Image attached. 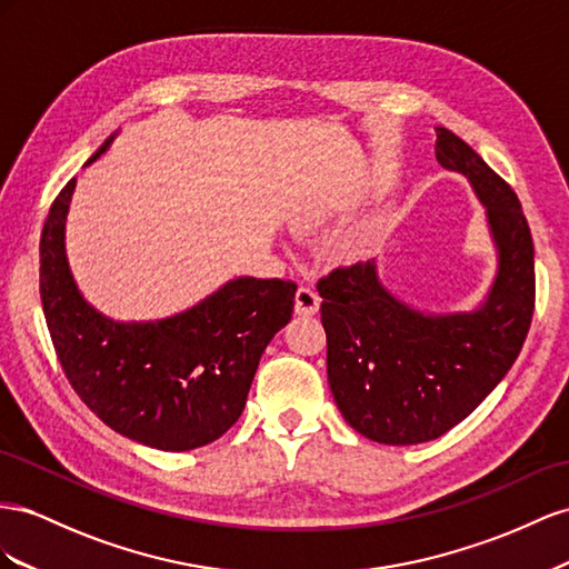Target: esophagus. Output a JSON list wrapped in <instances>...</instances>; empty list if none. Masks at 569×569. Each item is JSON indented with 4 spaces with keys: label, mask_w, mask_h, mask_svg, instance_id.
Returning a JSON list of instances; mask_svg holds the SVG:
<instances>
[{
    "label": "esophagus",
    "mask_w": 569,
    "mask_h": 569,
    "mask_svg": "<svg viewBox=\"0 0 569 569\" xmlns=\"http://www.w3.org/2000/svg\"><path fill=\"white\" fill-rule=\"evenodd\" d=\"M319 305L321 298L315 288L310 286H300L298 293H296V315L300 317H312L319 312Z\"/></svg>",
    "instance_id": "34e87169"
}]
</instances>
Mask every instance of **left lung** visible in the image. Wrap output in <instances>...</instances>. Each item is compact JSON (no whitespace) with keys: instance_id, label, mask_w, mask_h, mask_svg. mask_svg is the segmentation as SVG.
<instances>
[{"instance_id":"1","label":"left lung","mask_w":569,"mask_h":569,"mask_svg":"<svg viewBox=\"0 0 569 569\" xmlns=\"http://www.w3.org/2000/svg\"><path fill=\"white\" fill-rule=\"evenodd\" d=\"M436 159L467 178L489 221L498 264L475 310H417L381 283L377 259L317 283L333 400L386 446L433 441L472 415L515 365L533 315V242L515 190L441 126Z\"/></svg>"}]
</instances>
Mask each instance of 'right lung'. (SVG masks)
I'll use <instances>...</instances> for the list:
<instances>
[{
  "label": "right lung",
  "instance_id": "1",
  "mask_svg": "<svg viewBox=\"0 0 569 569\" xmlns=\"http://www.w3.org/2000/svg\"><path fill=\"white\" fill-rule=\"evenodd\" d=\"M73 190L76 178L59 192L40 240L42 310L69 383L107 427L142 446L181 452L217 441L246 408L259 357L290 321L298 286L238 276L173 317L111 319L83 298L69 267Z\"/></svg>",
  "mask_w": 569,
  "mask_h": 569
}]
</instances>
